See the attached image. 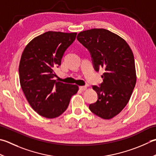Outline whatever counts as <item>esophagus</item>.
Listing matches in <instances>:
<instances>
[{
	"label": "esophagus",
	"mask_w": 156,
	"mask_h": 156,
	"mask_svg": "<svg viewBox=\"0 0 156 156\" xmlns=\"http://www.w3.org/2000/svg\"><path fill=\"white\" fill-rule=\"evenodd\" d=\"M79 88H80V90H82V91H83V90H86L87 88V87L86 86H81V87H79Z\"/></svg>",
	"instance_id": "esophagus-1"
}]
</instances>
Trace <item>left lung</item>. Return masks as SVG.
<instances>
[{
	"label": "left lung",
	"instance_id": "left-lung-1",
	"mask_svg": "<svg viewBox=\"0 0 156 156\" xmlns=\"http://www.w3.org/2000/svg\"><path fill=\"white\" fill-rule=\"evenodd\" d=\"M78 41L90 51L94 69L103 68V83L93 89L97 102L89 105L97 116L109 120L122 112L129 101L136 82L135 59L124 39L103 28L80 32Z\"/></svg>",
	"mask_w": 156,
	"mask_h": 156
}]
</instances>
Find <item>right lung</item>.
I'll return each mask as SVG.
<instances>
[{
	"instance_id": "obj_1",
	"label": "right lung",
	"mask_w": 156,
	"mask_h": 156,
	"mask_svg": "<svg viewBox=\"0 0 156 156\" xmlns=\"http://www.w3.org/2000/svg\"><path fill=\"white\" fill-rule=\"evenodd\" d=\"M76 32L48 31L33 38L21 55L20 85L32 108L41 116L55 118L66 110L78 87L53 80L64 52L76 39Z\"/></svg>"
}]
</instances>
